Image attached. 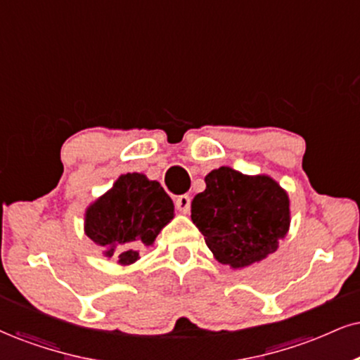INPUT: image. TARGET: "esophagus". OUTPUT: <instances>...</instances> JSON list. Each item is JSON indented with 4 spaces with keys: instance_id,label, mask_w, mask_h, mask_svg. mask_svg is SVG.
<instances>
[{
    "instance_id": "esophagus-1",
    "label": "esophagus",
    "mask_w": 360,
    "mask_h": 360,
    "mask_svg": "<svg viewBox=\"0 0 360 360\" xmlns=\"http://www.w3.org/2000/svg\"><path fill=\"white\" fill-rule=\"evenodd\" d=\"M175 207L179 208V212H181V214H188V210H190L188 195H180V197L175 200Z\"/></svg>"
}]
</instances>
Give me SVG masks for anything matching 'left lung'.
Listing matches in <instances>:
<instances>
[{
    "mask_svg": "<svg viewBox=\"0 0 360 360\" xmlns=\"http://www.w3.org/2000/svg\"><path fill=\"white\" fill-rule=\"evenodd\" d=\"M205 184L192 202V220L220 264L243 269L277 250L290 225L288 197L277 181L220 167Z\"/></svg>",
    "mask_w": 360,
    "mask_h": 360,
    "instance_id": "8db88e82",
    "label": "left lung"
}]
</instances>
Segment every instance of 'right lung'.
<instances>
[{"instance_id": "add662e5", "label": "right lung", "mask_w": 360, "mask_h": 360, "mask_svg": "<svg viewBox=\"0 0 360 360\" xmlns=\"http://www.w3.org/2000/svg\"><path fill=\"white\" fill-rule=\"evenodd\" d=\"M172 219L173 202L162 185L141 173H127L88 207L85 232L105 248V257L130 265L140 259L141 248L153 245Z\"/></svg>"}]
</instances>
